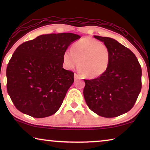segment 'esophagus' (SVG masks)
Masks as SVG:
<instances>
[{"label":"esophagus","instance_id":"34e87169","mask_svg":"<svg viewBox=\"0 0 150 150\" xmlns=\"http://www.w3.org/2000/svg\"><path fill=\"white\" fill-rule=\"evenodd\" d=\"M74 78H75V79H77L80 78V76L78 74H77V73H75V75H74Z\"/></svg>","mask_w":150,"mask_h":150}]
</instances>
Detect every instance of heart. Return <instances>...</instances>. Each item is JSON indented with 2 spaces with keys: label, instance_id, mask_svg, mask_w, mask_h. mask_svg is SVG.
<instances>
[{
  "label": "heart",
  "instance_id": "obj_1",
  "mask_svg": "<svg viewBox=\"0 0 150 150\" xmlns=\"http://www.w3.org/2000/svg\"><path fill=\"white\" fill-rule=\"evenodd\" d=\"M110 60L108 47L89 37L78 40L73 44L71 50H65L63 55V63L67 69H75L79 63L83 74L90 79L103 75L108 69Z\"/></svg>",
  "mask_w": 150,
  "mask_h": 150
}]
</instances>
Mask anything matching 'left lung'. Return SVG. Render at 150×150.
<instances>
[{"label": "left lung", "mask_w": 150, "mask_h": 150, "mask_svg": "<svg viewBox=\"0 0 150 150\" xmlns=\"http://www.w3.org/2000/svg\"><path fill=\"white\" fill-rule=\"evenodd\" d=\"M110 53L106 71L94 79H84L85 100L91 110L105 118L127 112L136 102L142 88V68L134 53L116 40L94 35Z\"/></svg>", "instance_id": "8db88e82"}]
</instances>
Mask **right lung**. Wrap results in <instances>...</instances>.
Listing matches in <instances>:
<instances>
[{"instance_id": "obj_1", "label": "right lung", "mask_w": 150, "mask_h": 150, "mask_svg": "<svg viewBox=\"0 0 150 150\" xmlns=\"http://www.w3.org/2000/svg\"><path fill=\"white\" fill-rule=\"evenodd\" d=\"M81 36L72 33L41 35L15 50L6 68L7 92L18 110L34 118L59 110L74 81L63 68V55Z\"/></svg>"}]
</instances>
